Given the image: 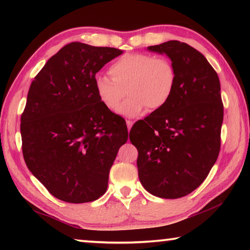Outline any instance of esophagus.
<instances>
[{
	"mask_svg": "<svg viewBox=\"0 0 250 250\" xmlns=\"http://www.w3.org/2000/svg\"><path fill=\"white\" fill-rule=\"evenodd\" d=\"M125 124H126V126H128V130H130V129H131V126L133 125V121H131V120H126V121H125Z\"/></svg>",
	"mask_w": 250,
	"mask_h": 250,
	"instance_id": "esophagus-1",
	"label": "esophagus"
}]
</instances>
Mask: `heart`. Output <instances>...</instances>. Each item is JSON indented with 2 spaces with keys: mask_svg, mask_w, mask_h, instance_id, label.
Listing matches in <instances>:
<instances>
[{
  "mask_svg": "<svg viewBox=\"0 0 250 250\" xmlns=\"http://www.w3.org/2000/svg\"><path fill=\"white\" fill-rule=\"evenodd\" d=\"M111 78L99 75L95 80L97 96L105 108L116 109L128 118L141 116L151 110H160L168 104L176 86V71L168 59L146 53L125 54L110 66Z\"/></svg>",
  "mask_w": 250,
  "mask_h": 250,
  "instance_id": "1",
  "label": "heart"
}]
</instances>
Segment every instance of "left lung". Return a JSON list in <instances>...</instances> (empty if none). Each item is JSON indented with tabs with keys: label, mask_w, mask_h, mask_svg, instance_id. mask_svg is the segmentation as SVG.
I'll use <instances>...</instances> for the list:
<instances>
[{
	"label": "left lung",
	"mask_w": 250,
	"mask_h": 250,
	"mask_svg": "<svg viewBox=\"0 0 250 250\" xmlns=\"http://www.w3.org/2000/svg\"><path fill=\"white\" fill-rule=\"evenodd\" d=\"M166 54L176 71L168 104L154 110L130 131L138 149V172L143 188L161 198H180L200 186L221 149L224 108L221 83L204 55L179 41L149 46Z\"/></svg>",
	"instance_id": "1"
}]
</instances>
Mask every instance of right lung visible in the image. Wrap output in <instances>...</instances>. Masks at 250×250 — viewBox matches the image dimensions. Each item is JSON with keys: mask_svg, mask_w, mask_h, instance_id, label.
<instances>
[{"mask_svg": "<svg viewBox=\"0 0 250 250\" xmlns=\"http://www.w3.org/2000/svg\"><path fill=\"white\" fill-rule=\"evenodd\" d=\"M122 54L74 42L48 59L31 83L21 117L22 150L33 175L58 200L87 203L107 191L128 140L125 122L100 103L96 74Z\"/></svg>", "mask_w": 250, "mask_h": 250, "instance_id": "obj_1", "label": "right lung"}]
</instances>
